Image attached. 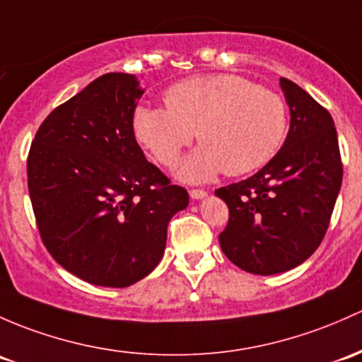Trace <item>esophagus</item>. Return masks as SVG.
<instances>
[{"label":"esophagus","instance_id":"obj_1","mask_svg":"<svg viewBox=\"0 0 362 362\" xmlns=\"http://www.w3.org/2000/svg\"><path fill=\"white\" fill-rule=\"evenodd\" d=\"M189 194H191L192 199H203V197H206L208 192L203 191V189H191Z\"/></svg>","mask_w":362,"mask_h":362}]
</instances>
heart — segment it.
Instances as JSON below:
<instances>
[{"instance_id": "b5f03b06", "label": "heart", "mask_w": 362, "mask_h": 362, "mask_svg": "<svg viewBox=\"0 0 362 362\" xmlns=\"http://www.w3.org/2000/svg\"><path fill=\"white\" fill-rule=\"evenodd\" d=\"M165 104L136 109L133 130L163 166H173L196 133L201 147L180 166L185 180H210L220 171L232 177L250 173L271 161L286 135L283 97L238 74L175 83Z\"/></svg>"}]
</instances>
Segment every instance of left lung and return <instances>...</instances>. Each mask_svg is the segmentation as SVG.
Masks as SVG:
<instances>
[{"instance_id":"obj_1","label":"left lung","mask_w":362,"mask_h":362,"mask_svg":"<svg viewBox=\"0 0 362 362\" xmlns=\"http://www.w3.org/2000/svg\"><path fill=\"white\" fill-rule=\"evenodd\" d=\"M281 88L291 112L281 151L253 177L215 191L229 208L222 251L258 276L290 271L319 248L344 177L332 114L290 79Z\"/></svg>"}]
</instances>
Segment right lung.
<instances>
[{
  "mask_svg": "<svg viewBox=\"0 0 362 362\" xmlns=\"http://www.w3.org/2000/svg\"><path fill=\"white\" fill-rule=\"evenodd\" d=\"M144 91L109 72L48 114L28 156V187L48 253L79 279L127 288L156 269L189 194L149 163L133 132Z\"/></svg>",
  "mask_w": 362,
  "mask_h": 362,
  "instance_id": "add662e5",
  "label": "right lung"
}]
</instances>
